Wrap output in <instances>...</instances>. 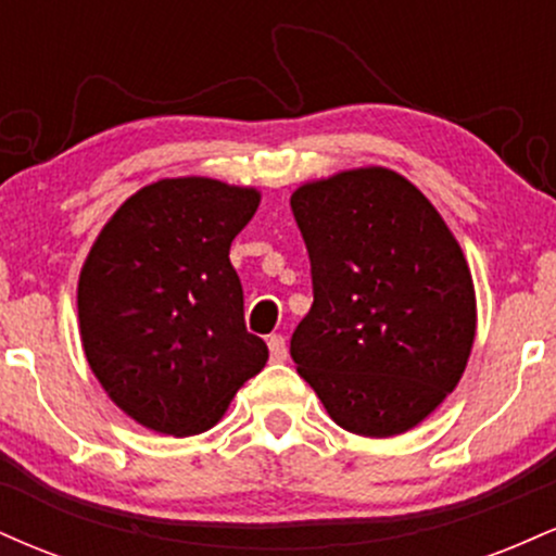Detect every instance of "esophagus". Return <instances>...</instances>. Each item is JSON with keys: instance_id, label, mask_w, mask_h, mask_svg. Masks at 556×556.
I'll return each instance as SVG.
<instances>
[{"instance_id": "1", "label": "esophagus", "mask_w": 556, "mask_h": 556, "mask_svg": "<svg viewBox=\"0 0 556 556\" xmlns=\"http://www.w3.org/2000/svg\"><path fill=\"white\" fill-rule=\"evenodd\" d=\"M266 344H269V355L274 363H282L287 361V342L282 334H271L269 340H266Z\"/></svg>"}]
</instances>
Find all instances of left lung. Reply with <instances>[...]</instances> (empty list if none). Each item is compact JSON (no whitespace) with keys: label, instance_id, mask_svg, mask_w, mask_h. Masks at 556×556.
I'll list each match as a JSON object with an SVG mask.
<instances>
[{"label":"left lung","instance_id":"left-lung-1","mask_svg":"<svg viewBox=\"0 0 556 556\" xmlns=\"http://www.w3.org/2000/svg\"><path fill=\"white\" fill-rule=\"evenodd\" d=\"M314 277V305L290 355L344 431L416 429L463 379L476 290L460 242L410 180L344 169L290 198Z\"/></svg>","mask_w":556,"mask_h":556}]
</instances>
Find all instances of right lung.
Listing matches in <instances>:
<instances>
[{
  "instance_id": "add662e5",
  "label": "right lung",
  "mask_w": 556,
  "mask_h": 556,
  "mask_svg": "<svg viewBox=\"0 0 556 556\" xmlns=\"http://www.w3.org/2000/svg\"><path fill=\"white\" fill-rule=\"evenodd\" d=\"M258 203L245 185L164 177L127 198L93 240L78 279L83 353L114 405L146 429L208 431L269 361L245 329L229 264Z\"/></svg>"
}]
</instances>
